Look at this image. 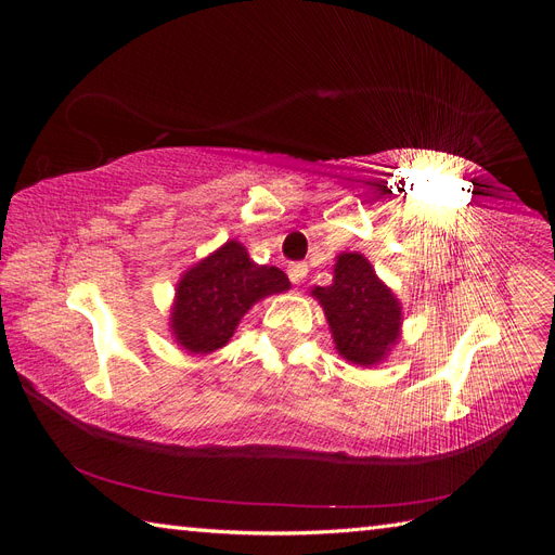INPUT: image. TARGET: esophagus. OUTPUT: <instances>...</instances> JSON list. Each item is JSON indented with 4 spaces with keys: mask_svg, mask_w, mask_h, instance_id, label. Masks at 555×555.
<instances>
[{
    "mask_svg": "<svg viewBox=\"0 0 555 555\" xmlns=\"http://www.w3.org/2000/svg\"><path fill=\"white\" fill-rule=\"evenodd\" d=\"M306 275H308V266L306 263H300V261H296V263H292L289 266V280L294 282V284H300L306 280Z\"/></svg>",
    "mask_w": 555,
    "mask_h": 555,
    "instance_id": "1",
    "label": "esophagus"
}]
</instances>
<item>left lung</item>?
<instances>
[{
    "instance_id": "8db88e82",
    "label": "left lung",
    "mask_w": 555,
    "mask_h": 555,
    "mask_svg": "<svg viewBox=\"0 0 555 555\" xmlns=\"http://www.w3.org/2000/svg\"><path fill=\"white\" fill-rule=\"evenodd\" d=\"M335 349L357 365H373L398 340L400 306L373 266L357 251H345L333 268V284L317 287Z\"/></svg>"
}]
</instances>
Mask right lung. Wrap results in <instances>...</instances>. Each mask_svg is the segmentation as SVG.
I'll use <instances>...</instances> for the list:
<instances>
[{
    "label": "right lung",
    "mask_w": 555,
    "mask_h": 555,
    "mask_svg": "<svg viewBox=\"0 0 555 555\" xmlns=\"http://www.w3.org/2000/svg\"><path fill=\"white\" fill-rule=\"evenodd\" d=\"M287 289L280 268L249 261L247 249L229 241L180 280L171 312L176 340L194 354L220 349L259 298Z\"/></svg>",
    "instance_id": "1"
}]
</instances>
